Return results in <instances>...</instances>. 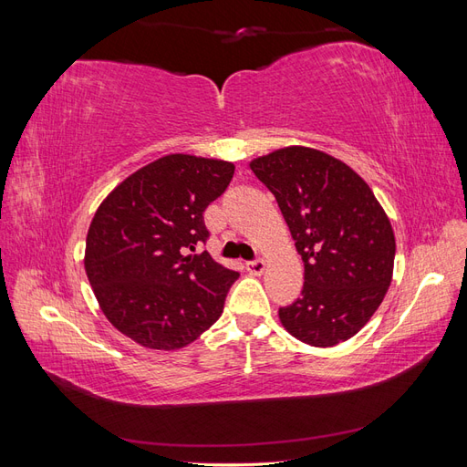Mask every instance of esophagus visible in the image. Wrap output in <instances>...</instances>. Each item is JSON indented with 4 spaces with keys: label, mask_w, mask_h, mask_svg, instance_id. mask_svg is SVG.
Segmentation results:
<instances>
[{
    "label": "esophagus",
    "mask_w": 467,
    "mask_h": 467,
    "mask_svg": "<svg viewBox=\"0 0 467 467\" xmlns=\"http://www.w3.org/2000/svg\"><path fill=\"white\" fill-rule=\"evenodd\" d=\"M266 268V263L265 261H251V263H245V271L253 276H261L265 273Z\"/></svg>",
    "instance_id": "obj_1"
}]
</instances>
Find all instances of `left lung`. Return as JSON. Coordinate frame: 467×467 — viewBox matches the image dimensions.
Returning <instances> with one entry per match:
<instances>
[{
	"instance_id": "1",
	"label": "left lung",
	"mask_w": 467,
	"mask_h": 467,
	"mask_svg": "<svg viewBox=\"0 0 467 467\" xmlns=\"http://www.w3.org/2000/svg\"><path fill=\"white\" fill-rule=\"evenodd\" d=\"M304 261L298 300L278 309L298 341L335 347L370 321L391 285L395 235L372 189L333 155L288 146L253 160Z\"/></svg>"
}]
</instances>
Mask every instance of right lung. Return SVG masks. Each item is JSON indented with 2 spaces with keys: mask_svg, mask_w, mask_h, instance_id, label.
<instances>
[{
  "mask_svg": "<svg viewBox=\"0 0 467 467\" xmlns=\"http://www.w3.org/2000/svg\"><path fill=\"white\" fill-rule=\"evenodd\" d=\"M235 165L169 153L126 177L97 208L86 273L112 327L153 350H179L218 321L239 273L208 253L204 210L228 189Z\"/></svg>",
  "mask_w": 467,
  "mask_h": 467,
  "instance_id": "add662e5",
  "label": "right lung"
}]
</instances>
